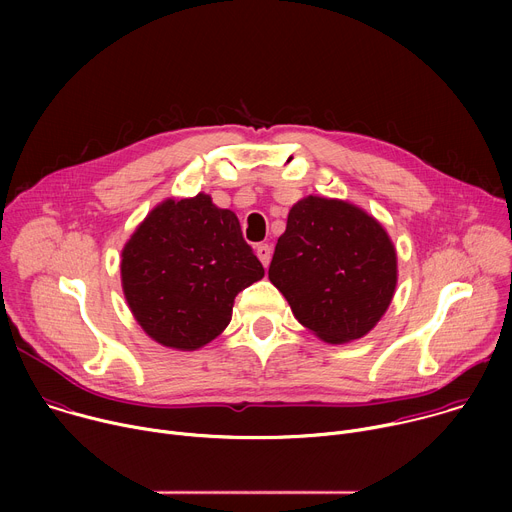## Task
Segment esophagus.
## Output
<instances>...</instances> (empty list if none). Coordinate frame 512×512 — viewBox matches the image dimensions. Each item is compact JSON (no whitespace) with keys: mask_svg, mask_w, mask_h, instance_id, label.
<instances>
[{"mask_svg":"<svg viewBox=\"0 0 512 512\" xmlns=\"http://www.w3.org/2000/svg\"><path fill=\"white\" fill-rule=\"evenodd\" d=\"M255 253H257V257H259V261L263 263V267H267L269 261H271V245L259 243V245L255 247Z\"/></svg>","mask_w":512,"mask_h":512,"instance_id":"34e87169","label":"esophagus"}]
</instances>
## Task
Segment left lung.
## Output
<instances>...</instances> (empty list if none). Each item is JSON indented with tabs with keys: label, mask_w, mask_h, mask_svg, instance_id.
<instances>
[{
	"label": "left lung",
	"mask_w": 512,
	"mask_h": 512,
	"mask_svg": "<svg viewBox=\"0 0 512 512\" xmlns=\"http://www.w3.org/2000/svg\"><path fill=\"white\" fill-rule=\"evenodd\" d=\"M269 279L302 326L342 344L367 334L387 312L397 255L385 229L364 210L308 196L287 214Z\"/></svg>",
	"instance_id": "obj_1"
}]
</instances>
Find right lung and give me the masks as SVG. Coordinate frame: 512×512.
I'll return each mask as SVG.
<instances>
[{
	"label": "right lung",
	"instance_id": "1",
	"mask_svg": "<svg viewBox=\"0 0 512 512\" xmlns=\"http://www.w3.org/2000/svg\"><path fill=\"white\" fill-rule=\"evenodd\" d=\"M235 212L210 196L166 200L123 249L127 304L154 340L194 350L221 334L239 291L263 277Z\"/></svg>",
	"mask_w": 512,
	"mask_h": 512
}]
</instances>
